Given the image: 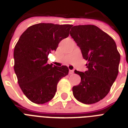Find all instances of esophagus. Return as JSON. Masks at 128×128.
Listing matches in <instances>:
<instances>
[{
  "instance_id": "obj_1",
  "label": "esophagus",
  "mask_w": 128,
  "mask_h": 128,
  "mask_svg": "<svg viewBox=\"0 0 128 128\" xmlns=\"http://www.w3.org/2000/svg\"><path fill=\"white\" fill-rule=\"evenodd\" d=\"M69 74H74V70H69Z\"/></svg>"
}]
</instances>
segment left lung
I'll use <instances>...</instances> for the list:
<instances>
[{"instance_id": "8db88e82", "label": "left lung", "mask_w": 128, "mask_h": 128, "mask_svg": "<svg viewBox=\"0 0 128 128\" xmlns=\"http://www.w3.org/2000/svg\"><path fill=\"white\" fill-rule=\"evenodd\" d=\"M70 34L88 61L86 71L74 70L81 82L72 88L73 95L83 104L96 103L109 93L117 78L120 54L114 39L96 26H74Z\"/></svg>"}]
</instances>
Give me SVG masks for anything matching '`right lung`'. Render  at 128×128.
<instances>
[{"instance_id": "add662e5", "label": "right lung", "mask_w": 128, "mask_h": 128, "mask_svg": "<svg viewBox=\"0 0 128 128\" xmlns=\"http://www.w3.org/2000/svg\"><path fill=\"white\" fill-rule=\"evenodd\" d=\"M72 25L39 23L28 27L14 50L15 74L20 87L33 103L42 104L54 98L60 80L68 75L66 66L49 64L48 54L69 36Z\"/></svg>"}]
</instances>
